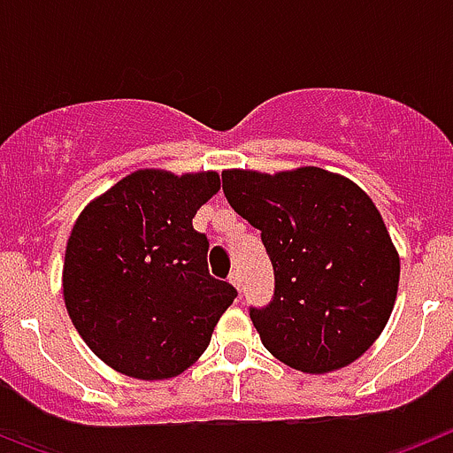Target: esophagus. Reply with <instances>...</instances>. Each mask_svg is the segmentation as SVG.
<instances>
[{"label":"esophagus","instance_id":"34e87169","mask_svg":"<svg viewBox=\"0 0 453 453\" xmlns=\"http://www.w3.org/2000/svg\"><path fill=\"white\" fill-rule=\"evenodd\" d=\"M229 281H231V286H235L238 290H242V276H240V272H234V274L229 276Z\"/></svg>","mask_w":453,"mask_h":453}]
</instances>
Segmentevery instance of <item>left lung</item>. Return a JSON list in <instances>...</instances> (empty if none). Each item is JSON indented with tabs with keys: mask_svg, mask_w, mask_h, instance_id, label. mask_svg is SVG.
<instances>
[{
	"mask_svg": "<svg viewBox=\"0 0 453 453\" xmlns=\"http://www.w3.org/2000/svg\"><path fill=\"white\" fill-rule=\"evenodd\" d=\"M222 190L261 240L274 297L250 308L263 345L286 365L326 374L381 335L397 299L399 254L374 202L322 167L222 172Z\"/></svg>",
	"mask_w": 453,
	"mask_h": 453,
	"instance_id": "left-lung-1",
	"label": "left lung"
}]
</instances>
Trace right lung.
Masks as SVG:
<instances>
[{"label": "right lung", "instance_id": "1", "mask_svg": "<svg viewBox=\"0 0 453 453\" xmlns=\"http://www.w3.org/2000/svg\"><path fill=\"white\" fill-rule=\"evenodd\" d=\"M218 190V172L138 170L79 215L63 297L83 342L113 370L145 381L181 374L238 297L208 274V238L192 229Z\"/></svg>", "mask_w": 453, "mask_h": 453}]
</instances>
